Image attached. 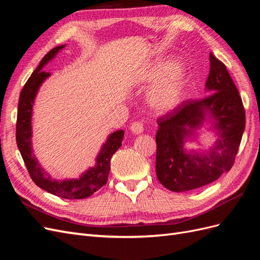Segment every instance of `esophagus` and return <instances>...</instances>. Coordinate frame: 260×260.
Listing matches in <instances>:
<instances>
[{
  "mask_svg": "<svg viewBox=\"0 0 260 260\" xmlns=\"http://www.w3.org/2000/svg\"><path fill=\"white\" fill-rule=\"evenodd\" d=\"M130 130L132 133H135V135H141V133L143 132L144 128H143V123L141 121H135L132 122Z\"/></svg>",
  "mask_w": 260,
  "mask_h": 260,
  "instance_id": "1",
  "label": "esophagus"
}]
</instances>
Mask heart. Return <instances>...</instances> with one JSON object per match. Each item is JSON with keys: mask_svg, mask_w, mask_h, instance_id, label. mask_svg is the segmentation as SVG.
Instances as JSON below:
<instances>
[{"mask_svg": "<svg viewBox=\"0 0 260 260\" xmlns=\"http://www.w3.org/2000/svg\"><path fill=\"white\" fill-rule=\"evenodd\" d=\"M145 81L155 86L148 93L147 103L158 114L176 111L183 102L187 86L185 70L172 59L157 61L145 75Z\"/></svg>", "mask_w": 260, "mask_h": 260, "instance_id": "b5f03b06", "label": "heart"}]
</instances>
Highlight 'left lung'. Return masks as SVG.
Here are the masks:
<instances>
[{"label": "left lung", "instance_id": "8db88e82", "mask_svg": "<svg viewBox=\"0 0 260 260\" xmlns=\"http://www.w3.org/2000/svg\"><path fill=\"white\" fill-rule=\"evenodd\" d=\"M205 88L201 100L182 102L176 111L158 118L156 133V175L170 191L185 192L209 184L233 166L245 129L242 99L222 61L210 53ZM216 130L215 144L206 152L186 151L184 144L205 121Z\"/></svg>", "mask_w": 260, "mask_h": 260}]
</instances>
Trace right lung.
I'll return each mask as SVG.
<instances>
[{"label": "right lung", "instance_id": "add662e5", "mask_svg": "<svg viewBox=\"0 0 260 260\" xmlns=\"http://www.w3.org/2000/svg\"><path fill=\"white\" fill-rule=\"evenodd\" d=\"M65 46L66 45L56 46L46 54L32 75L30 76L26 84L23 85L18 102L16 142L29 175L39 187L62 199L82 200L89 198L99 188L106 184L109 170H111V159L117 149L121 146L124 131L118 130L108 136L107 141L96 156L95 165L83 172L78 179L53 180L39 164L32 151V142H31V138H32L31 117H32L35 99L41 84L51 75L50 73H45L43 67Z\"/></svg>", "mask_w": 260, "mask_h": 260}]
</instances>
